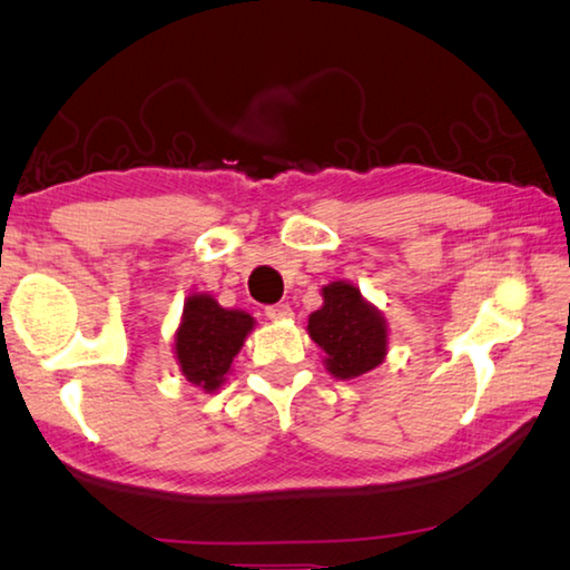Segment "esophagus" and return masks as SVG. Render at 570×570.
I'll list each match as a JSON object with an SVG mask.
<instances>
[{
  "mask_svg": "<svg viewBox=\"0 0 570 570\" xmlns=\"http://www.w3.org/2000/svg\"><path fill=\"white\" fill-rule=\"evenodd\" d=\"M265 315L269 317V321H287V317L293 315V311H291V305L277 303V305H267L265 307Z\"/></svg>",
  "mask_w": 570,
  "mask_h": 570,
  "instance_id": "obj_1",
  "label": "esophagus"
}]
</instances>
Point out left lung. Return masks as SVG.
<instances>
[{
    "mask_svg": "<svg viewBox=\"0 0 570 570\" xmlns=\"http://www.w3.org/2000/svg\"><path fill=\"white\" fill-rule=\"evenodd\" d=\"M323 307L307 317V333L325 351L327 373L341 381L373 371L387 353L383 315L351 283L323 287Z\"/></svg>",
    "mask_w": 570,
    "mask_h": 570,
    "instance_id": "8db88e82",
    "label": "left lung"
}]
</instances>
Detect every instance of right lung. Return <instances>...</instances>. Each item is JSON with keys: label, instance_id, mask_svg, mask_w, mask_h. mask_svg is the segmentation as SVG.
<instances>
[{"label": "right lung", "instance_id": "obj_1", "mask_svg": "<svg viewBox=\"0 0 570 570\" xmlns=\"http://www.w3.org/2000/svg\"><path fill=\"white\" fill-rule=\"evenodd\" d=\"M253 325L255 321L247 313L225 311L215 297L189 295L175 333L179 371L203 391H217Z\"/></svg>", "mask_w": 570, "mask_h": 570}]
</instances>
